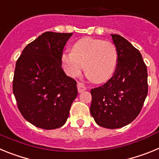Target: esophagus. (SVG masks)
I'll list each match as a JSON object with an SVG mask.
<instances>
[{
  "instance_id": "obj_1",
  "label": "esophagus",
  "mask_w": 159,
  "mask_h": 159,
  "mask_svg": "<svg viewBox=\"0 0 159 159\" xmlns=\"http://www.w3.org/2000/svg\"><path fill=\"white\" fill-rule=\"evenodd\" d=\"M77 89H78V92H80V93H81V92H84V91L86 90V88L84 86V84H83L82 83L78 82L77 83Z\"/></svg>"
}]
</instances>
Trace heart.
<instances>
[{"label": "heart", "mask_w": 159, "mask_h": 159, "mask_svg": "<svg viewBox=\"0 0 159 159\" xmlns=\"http://www.w3.org/2000/svg\"><path fill=\"white\" fill-rule=\"evenodd\" d=\"M67 75L75 77L84 70L95 83H103L111 78L119 61L116 46L110 41L84 37L73 43L71 52H64L61 57Z\"/></svg>", "instance_id": "heart-1"}]
</instances>
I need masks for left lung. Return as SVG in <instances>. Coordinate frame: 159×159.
Here are the masks:
<instances>
[{"label": "left lung", "instance_id": "1", "mask_svg": "<svg viewBox=\"0 0 159 159\" xmlns=\"http://www.w3.org/2000/svg\"><path fill=\"white\" fill-rule=\"evenodd\" d=\"M119 52L113 76L91 90V115L100 127H123L136 119L148 93L147 65L141 53L125 38L111 35Z\"/></svg>", "mask_w": 159, "mask_h": 159}]
</instances>
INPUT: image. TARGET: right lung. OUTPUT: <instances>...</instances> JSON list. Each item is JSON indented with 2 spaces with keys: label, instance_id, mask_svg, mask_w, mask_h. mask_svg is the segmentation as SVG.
Here are the masks:
<instances>
[{
  "label": "right lung",
  "instance_id": "right-lung-1",
  "mask_svg": "<svg viewBox=\"0 0 159 159\" xmlns=\"http://www.w3.org/2000/svg\"><path fill=\"white\" fill-rule=\"evenodd\" d=\"M72 33L46 32L29 43L16 60L12 92L27 121L39 128L62 127L76 98V81L61 67L63 51Z\"/></svg>",
  "mask_w": 159,
  "mask_h": 159
}]
</instances>
